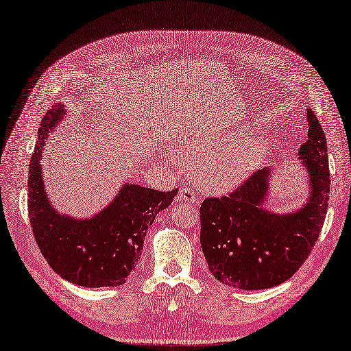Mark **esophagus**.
Listing matches in <instances>:
<instances>
[{"instance_id":"34e87169","label":"esophagus","mask_w":351,"mask_h":351,"mask_svg":"<svg viewBox=\"0 0 351 351\" xmlns=\"http://www.w3.org/2000/svg\"><path fill=\"white\" fill-rule=\"evenodd\" d=\"M178 199L179 201H185V202H197L198 194L192 188L184 186V188H180V191H179Z\"/></svg>"}]
</instances>
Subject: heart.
Here are the masks:
<instances>
[{"label":"heart","mask_w":351,"mask_h":351,"mask_svg":"<svg viewBox=\"0 0 351 351\" xmlns=\"http://www.w3.org/2000/svg\"><path fill=\"white\" fill-rule=\"evenodd\" d=\"M247 130L237 128L226 135L195 131L180 140L176 152L199 162L198 179L208 189L223 191L251 175L264 156V144H242Z\"/></svg>","instance_id":"heart-1"}]
</instances>
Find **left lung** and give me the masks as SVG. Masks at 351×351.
Listing matches in <instances>:
<instances>
[{"label": "left lung", "instance_id": "left-lung-1", "mask_svg": "<svg viewBox=\"0 0 351 351\" xmlns=\"http://www.w3.org/2000/svg\"><path fill=\"white\" fill-rule=\"evenodd\" d=\"M308 141L299 156L309 172V202L299 211L276 214L263 208L269 169L256 171L228 195L208 197L199 207V242L210 273L242 290L281 285L306 261L318 241L330 198L326 138L308 109Z\"/></svg>", "mask_w": 351, "mask_h": 351}]
</instances>
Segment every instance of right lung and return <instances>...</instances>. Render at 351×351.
Returning a JSON list of instances; mask_svg holds the SVG:
<instances>
[{
  "mask_svg": "<svg viewBox=\"0 0 351 351\" xmlns=\"http://www.w3.org/2000/svg\"><path fill=\"white\" fill-rule=\"evenodd\" d=\"M62 114V104L45 114L30 160L27 210L32 232L43 258L62 278L84 287H115L135 271L147 229L157 213L172 204L178 189L162 192L125 184L112 204L93 219L61 216L45 194L39 160L45 138Z\"/></svg>",
  "mask_w": 351,
  "mask_h": 351,
  "instance_id": "add662e5",
  "label": "right lung"
}]
</instances>
